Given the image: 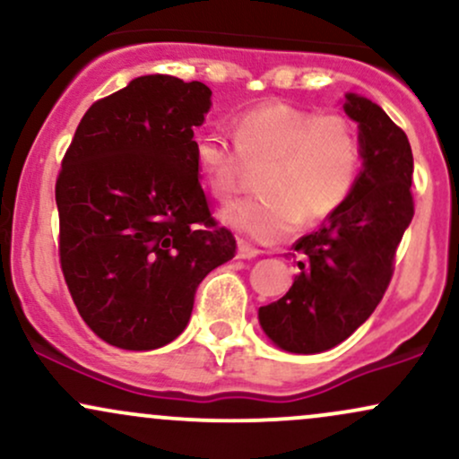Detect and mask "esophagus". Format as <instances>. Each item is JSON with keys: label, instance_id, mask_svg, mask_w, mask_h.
<instances>
[{"label": "esophagus", "instance_id": "obj_1", "mask_svg": "<svg viewBox=\"0 0 459 459\" xmlns=\"http://www.w3.org/2000/svg\"><path fill=\"white\" fill-rule=\"evenodd\" d=\"M261 250H256L255 246H250L247 241L239 239V244H237V256L239 259H255V256H259Z\"/></svg>", "mask_w": 459, "mask_h": 459}]
</instances>
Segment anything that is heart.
<instances>
[{"label": "heart", "instance_id": "1", "mask_svg": "<svg viewBox=\"0 0 459 459\" xmlns=\"http://www.w3.org/2000/svg\"><path fill=\"white\" fill-rule=\"evenodd\" d=\"M233 140L212 131L194 144V161L213 196L229 198L247 166H263L261 196L220 212L224 224L272 244L328 218L350 198L362 166L358 131L343 114H315L282 101L261 103L235 118Z\"/></svg>", "mask_w": 459, "mask_h": 459}]
</instances>
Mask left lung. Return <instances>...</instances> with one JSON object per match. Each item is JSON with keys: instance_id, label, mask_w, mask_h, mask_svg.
I'll return each instance as SVG.
<instances>
[{"instance_id": "8db88e82", "label": "left lung", "mask_w": 459, "mask_h": 459, "mask_svg": "<svg viewBox=\"0 0 459 459\" xmlns=\"http://www.w3.org/2000/svg\"><path fill=\"white\" fill-rule=\"evenodd\" d=\"M365 168L350 198L319 230L299 237V273L281 299L259 308L265 334L284 351L319 354L343 343L371 317L394 272V255L412 222L414 160L408 135L380 105L347 94Z\"/></svg>"}]
</instances>
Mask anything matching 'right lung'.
<instances>
[{"mask_svg": "<svg viewBox=\"0 0 459 459\" xmlns=\"http://www.w3.org/2000/svg\"><path fill=\"white\" fill-rule=\"evenodd\" d=\"M200 82L144 75L83 114L56 181L60 267L99 339L155 350L186 330L198 284L235 256L194 161Z\"/></svg>", "mask_w": 459, "mask_h": 459, "instance_id": "right-lung-1", "label": "right lung"}]
</instances>
